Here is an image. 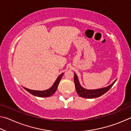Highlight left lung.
Returning a JSON list of instances; mask_svg holds the SVG:
<instances>
[{
	"instance_id": "8db88e82",
	"label": "left lung",
	"mask_w": 131,
	"mask_h": 131,
	"mask_svg": "<svg viewBox=\"0 0 131 131\" xmlns=\"http://www.w3.org/2000/svg\"><path fill=\"white\" fill-rule=\"evenodd\" d=\"M74 81L75 84V88H76V91L77 94L80 96L82 97H84V98H95V97H97L102 96V95L105 94L106 92H107L108 90L114 85L115 82L117 80H116L113 83L110 85L107 86L105 88H101V89L98 90H88L84 89L80 85L79 83L78 78L76 74H74Z\"/></svg>"
}]
</instances>
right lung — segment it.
Returning <instances> with one entry per match:
<instances>
[{"label":"right lung","instance_id":"obj_1","mask_svg":"<svg viewBox=\"0 0 131 131\" xmlns=\"http://www.w3.org/2000/svg\"><path fill=\"white\" fill-rule=\"evenodd\" d=\"M63 73L61 74L60 76H59V77H58L57 79L56 80V81L54 83V84H53V85L51 87L50 89L45 90V91H35V90H29L28 89V88L24 87V89L25 90L27 91L28 92H29L33 95L36 96H38V97H49L51 95H52V94H54V93L56 91V90L58 88V84L60 82L61 79L62 77Z\"/></svg>","mask_w":131,"mask_h":131}]
</instances>
